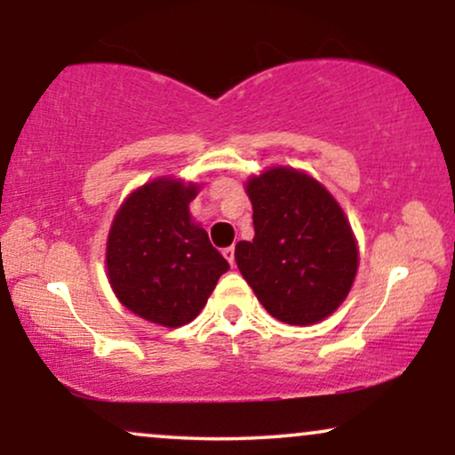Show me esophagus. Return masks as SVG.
Segmentation results:
<instances>
[{"label":"esophagus","instance_id":"1","mask_svg":"<svg viewBox=\"0 0 455 455\" xmlns=\"http://www.w3.org/2000/svg\"><path fill=\"white\" fill-rule=\"evenodd\" d=\"M222 254H224V259L228 260V263L235 265V248H233V245H228V248H224Z\"/></svg>","mask_w":455,"mask_h":455}]
</instances>
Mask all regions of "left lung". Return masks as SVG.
I'll return each instance as SVG.
<instances>
[{
  "label": "left lung",
  "instance_id": "8db88e82",
  "mask_svg": "<svg viewBox=\"0 0 455 455\" xmlns=\"http://www.w3.org/2000/svg\"><path fill=\"white\" fill-rule=\"evenodd\" d=\"M254 239L235 260L265 310L286 325H315L340 307L359 267L357 239L321 181L293 166L248 177Z\"/></svg>",
  "mask_w": 455,
  "mask_h": 455
}]
</instances>
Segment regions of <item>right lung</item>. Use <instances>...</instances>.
<instances>
[{
	"mask_svg": "<svg viewBox=\"0 0 455 455\" xmlns=\"http://www.w3.org/2000/svg\"><path fill=\"white\" fill-rule=\"evenodd\" d=\"M201 190L180 177H156L124 198L107 237V275L130 312L162 327L195 321L228 263L192 220Z\"/></svg>",
	"mask_w": 455,
	"mask_h": 455,
	"instance_id": "obj_1",
	"label": "right lung"
}]
</instances>
